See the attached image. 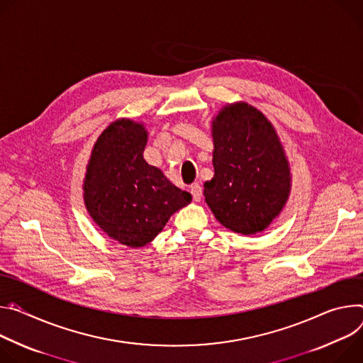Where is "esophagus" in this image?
I'll return each instance as SVG.
<instances>
[{
	"label": "esophagus",
	"mask_w": 363,
	"mask_h": 363,
	"mask_svg": "<svg viewBox=\"0 0 363 363\" xmlns=\"http://www.w3.org/2000/svg\"><path fill=\"white\" fill-rule=\"evenodd\" d=\"M190 193H191V196H193L194 202H199V200L202 199V187H200L199 183H193V184L190 186Z\"/></svg>",
	"instance_id": "34e87169"
}]
</instances>
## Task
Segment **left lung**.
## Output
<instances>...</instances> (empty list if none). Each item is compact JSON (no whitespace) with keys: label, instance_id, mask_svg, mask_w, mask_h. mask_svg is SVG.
<instances>
[{"label":"left lung","instance_id":"8db88e82","mask_svg":"<svg viewBox=\"0 0 363 363\" xmlns=\"http://www.w3.org/2000/svg\"><path fill=\"white\" fill-rule=\"evenodd\" d=\"M213 169L205 200L228 229L255 235L283 211L291 174L284 148L267 116L248 105H225L212 121Z\"/></svg>","mask_w":363,"mask_h":363}]
</instances>
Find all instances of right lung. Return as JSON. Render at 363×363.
Returning a JSON list of instances; mask_svg holds the SVG:
<instances>
[{"label":"right lung","mask_w":363,"mask_h":363,"mask_svg":"<svg viewBox=\"0 0 363 363\" xmlns=\"http://www.w3.org/2000/svg\"><path fill=\"white\" fill-rule=\"evenodd\" d=\"M147 138L143 124L116 119L96 140L84 180L94 222L131 248L150 244L170 216L191 202L190 193L144 160Z\"/></svg>","instance_id":"right-lung-1"}]
</instances>
